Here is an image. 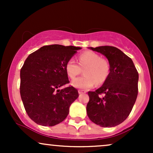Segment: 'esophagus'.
I'll return each instance as SVG.
<instances>
[{
	"instance_id": "obj_1",
	"label": "esophagus",
	"mask_w": 153,
	"mask_h": 153,
	"mask_svg": "<svg viewBox=\"0 0 153 153\" xmlns=\"http://www.w3.org/2000/svg\"><path fill=\"white\" fill-rule=\"evenodd\" d=\"M85 93V91H82V90H78V94H84Z\"/></svg>"
}]
</instances>
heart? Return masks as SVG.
<instances>
[{
    "label": "heart",
    "mask_w": 153,
    "mask_h": 153,
    "mask_svg": "<svg viewBox=\"0 0 153 153\" xmlns=\"http://www.w3.org/2000/svg\"><path fill=\"white\" fill-rule=\"evenodd\" d=\"M79 65L75 59H70L66 63L65 71L71 79L83 71L84 76L79 77L72 81V85L76 88L86 90L94 87L95 84H102L109 74L110 67L106 59L101 58L98 54L87 51L80 54L78 57Z\"/></svg>",
    "instance_id": "obj_1"
}]
</instances>
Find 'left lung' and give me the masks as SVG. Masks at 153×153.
I'll return each mask as SVG.
<instances>
[{
  "label": "left lung",
  "mask_w": 153,
  "mask_h": 153,
  "mask_svg": "<svg viewBox=\"0 0 153 153\" xmlns=\"http://www.w3.org/2000/svg\"><path fill=\"white\" fill-rule=\"evenodd\" d=\"M88 48L106 57L110 72L99 88L88 93L87 114L100 127H115L127 118L134 106L138 94V73L131 59L117 47Z\"/></svg>",
  "instance_id": "1"
}]
</instances>
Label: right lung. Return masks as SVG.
I'll return each instance as SVG.
<instances>
[{
    "mask_svg": "<svg viewBox=\"0 0 153 153\" xmlns=\"http://www.w3.org/2000/svg\"><path fill=\"white\" fill-rule=\"evenodd\" d=\"M81 47L52 45L28 56L20 71V94L28 116L36 124L52 127L64 121L78 97L69 82L66 63Z\"/></svg>",
    "mask_w": 153,
    "mask_h": 153,
    "instance_id": "right-lung-1",
    "label": "right lung"
}]
</instances>
